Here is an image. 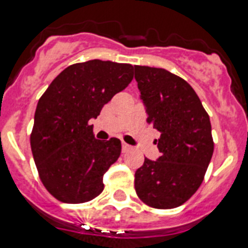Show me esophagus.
I'll use <instances>...</instances> for the list:
<instances>
[{"mask_svg": "<svg viewBox=\"0 0 248 248\" xmlns=\"http://www.w3.org/2000/svg\"><path fill=\"white\" fill-rule=\"evenodd\" d=\"M130 150H132V146L127 145L126 142H122V151H124V152H128Z\"/></svg>", "mask_w": 248, "mask_h": 248, "instance_id": "obj_1", "label": "esophagus"}]
</instances>
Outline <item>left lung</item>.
Wrapping results in <instances>:
<instances>
[{
  "mask_svg": "<svg viewBox=\"0 0 248 248\" xmlns=\"http://www.w3.org/2000/svg\"><path fill=\"white\" fill-rule=\"evenodd\" d=\"M135 78L147 122L161 132V156L145 158L136 171V193L151 207H178L199 189L210 165V117L195 90L165 68L135 66Z\"/></svg>",
  "mask_w": 248,
  "mask_h": 248,
  "instance_id": "obj_1",
  "label": "left lung"
}]
</instances>
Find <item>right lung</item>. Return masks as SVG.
I'll list each match as a JSON object with an SVG mask.
<instances>
[{
  "label": "right lung",
  "mask_w": 248,
  "mask_h": 248,
  "mask_svg": "<svg viewBox=\"0 0 248 248\" xmlns=\"http://www.w3.org/2000/svg\"><path fill=\"white\" fill-rule=\"evenodd\" d=\"M133 66L91 60L64 68L38 100L31 133L33 160L44 186L64 203L91 201L103 175L121 155V141L96 140L102 107L133 78Z\"/></svg>",
  "instance_id": "1"
}]
</instances>
